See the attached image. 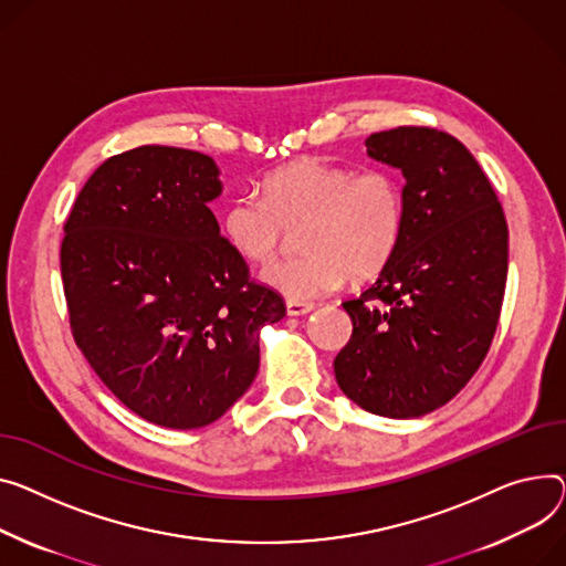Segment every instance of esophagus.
Wrapping results in <instances>:
<instances>
[{"label":"esophagus","instance_id":"esophagus-1","mask_svg":"<svg viewBox=\"0 0 566 566\" xmlns=\"http://www.w3.org/2000/svg\"><path fill=\"white\" fill-rule=\"evenodd\" d=\"M314 310L312 303H297V300H286V314L289 316H305Z\"/></svg>","mask_w":566,"mask_h":566}]
</instances>
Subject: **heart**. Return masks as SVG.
Instances as JSON below:
<instances>
[{
    "label": "heart",
    "instance_id": "heart-1",
    "mask_svg": "<svg viewBox=\"0 0 566 566\" xmlns=\"http://www.w3.org/2000/svg\"><path fill=\"white\" fill-rule=\"evenodd\" d=\"M263 196L237 198L222 216L228 243L248 261L275 259L300 234L307 252L261 273L277 293L310 303L350 275L368 280L394 256L405 228V191L387 166L348 168L297 159L263 179Z\"/></svg>",
    "mask_w": 566,
    "mask_h": 566
}]
</instances>
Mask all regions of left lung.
Here are the masks:
<instances>
[{"mask_svg":"<svg viewBox=\"0 0 566 566\" xmlns=\"http://www.w3.org/2000/svg\"><path fill=\"white\" fill-rule=\"evenodd\" d=\"M402 170L405 228L380 277L344 310L353 336L334 359L361 409L413 419L455 398L492 346L507 280V222L469 149L432 127L366 138Z\"/></svg>","mask_w":566,"mask_h":566,"instance_id":"obj_1","label":"left lung"}]
</instances>
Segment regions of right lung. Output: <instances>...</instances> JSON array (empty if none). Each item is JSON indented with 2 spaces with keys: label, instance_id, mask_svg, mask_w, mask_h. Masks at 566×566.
<instances>
[{
  "label": "right lung",
  "instance_id": "1",
  "mask_svg": "<svg viewBox=\"0 0 566 566\" xmlns=\"http://www.w3.org/2000/svg\"><path fill=\"white\" fill-rule=\"evenodd\" d=\"M220 191L211 157L143 145L106 159L63 224L74 344L125 407L172 430L213 423L248 391L259 329L286 314L220 237Z\"/></svg>",
  "mask_w": 566,
  "mask_h": 566
}]
</instances>
